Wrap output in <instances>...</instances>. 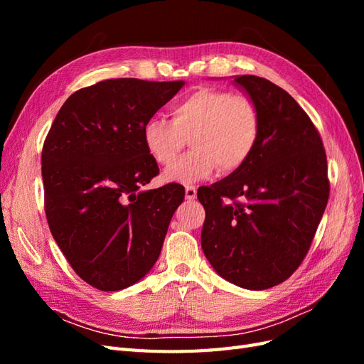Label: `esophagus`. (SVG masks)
Here are the masks:
<instances>
[{"mask_svg":"<svg viewBox=\"0 0 364 364\" xmlns=\"http://www.w3.org/2000/svg\"><path fill=\"white\" fill-rule=\"evenodd\" d=\"M196 196H197V188H196V186H194V185H186V186H185V197H186V200H194Z\"/></svg>","mask_w":364,"mask_h":364,"instance_id":"1","label":"esophagus"}]
</instances>
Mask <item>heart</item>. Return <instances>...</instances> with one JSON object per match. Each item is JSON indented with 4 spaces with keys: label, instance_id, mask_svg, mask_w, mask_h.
Segmentation results:
<instances>
[{
    "label": "heart",
    "instance_id": "obj_1",
    "mask_svg": "<svg viewBox=\"0 0 364 364\" xmlns=\"http://www.w3.org/2000/svg\"><path fill=\"white\" fill-rule=\"evenodd\" d=\"M261 124V111L250 97L202 86L173 105L171 119H147L142 141L153 161L167 167L190 137L193 150L173 161L164 179L191 183L215 168L228 174L243 167L258 146Z\"/></svg>",
    "mask_w": 364,
    "mask_h": 364
}]
</instances>
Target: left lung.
Returning a JSON list of instances; mask_svg holds the SVG:
<instances>
[{
  "mask_svg": "<svg viewBox=\"0 0 364 364\" xmlns=\"http://www.w3.org/2000/svg\"><path fill=\"white\" fill-rule=\"evenodd\" d=\"M261 111V135L247 162L197 191L208 209L202 249L238 287L266 290L301 266L329 197L326 153L310 117L282 87L238 75Z\"/></svg>",
  "mask_w": 364,
  "mask_h": 364,
  "instance_id": "obj_1",
  "label": "left lung"
}]
</instances>
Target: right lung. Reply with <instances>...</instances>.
<instances>
[{
	"label": "right lung",
	"mask_w": 364,
	"mask_h": 364,
	"mask_svg": "<svg viewBox=\"0 0 364 364\" xmlns=\"http://www.w3.org/2000/svg\"><path fill=\"white\" fill-rule=\"evenodd\" d=\"M185 85L109 79L75 91L42 147L46 215L79 277L102 291L130 287L156 262L185 188L139 191L159 173L146 121Z\"/></svg>",
	"instance_id": "obj_1"
}]
</instances>
